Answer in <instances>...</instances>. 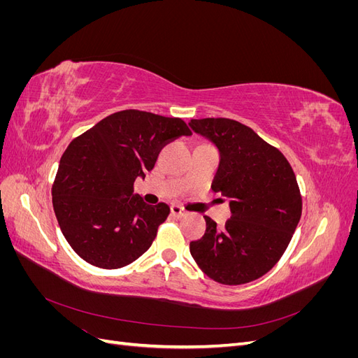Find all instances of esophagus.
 <instances>
[{"label":"esophagus","instance_id":"obj_1","mask_svg":"<svg viewBox=\"0 0 358 358\" xmlns=\"http://www.w3.org/2000/svg\"><path fill=\"white\" fill-rule=\"evenodd\" d=\"M170 212L173 216H176V218H182V216H185V210H183L179 204H171L170 206Z\"/></svg>","mask_w":358,"mask_h":358}]
</instances>
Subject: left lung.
<instances>
[{"instance_id": "8db88e82", "label": "left lung", "mask_w": 358, "mask_h": 358, "mask_svg": "<svg viewBox=\"0 0 358 358\" xmlns=\"http://www.w3.org/2000/svg\"><path fill=\"white\" fill-rule=\"evenodd\" d=\"M188 125L218 149L212 189L229 200L231 210L224 229L204 216L206 233L189 243V252L216 282H251L279 262L296 231L301 216L296 175L276 148L241 122L206 117Z\"/></svg>"}]
</instances>
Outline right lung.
Segmentation results:
<instances>
[{
	"label": "right lung",
	"instance_id": "obj_1",
	"mask_svg": "<svg viewBox=\"0 0 358 358\" xmlns=\"http://www.w3.org/2000/svg\"><path fill=\"white\" fill-rule=\"evenodd\" d=\"M180 136L191 131L179 117L122 110L69 145L53 182L52 203L64 237L86 263L119 268L152 245L170 208L146 204L133 185L154 169L159 149Z\"/></svg>",
	"mask_w": 358,
	"mask_h": 358
}]
</instances>
